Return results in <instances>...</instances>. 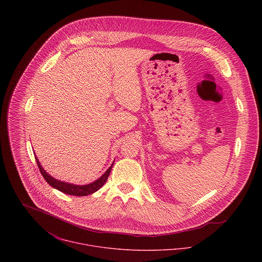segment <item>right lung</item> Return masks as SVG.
<instances>
[{
    "label": "right lung",
    "mask_w": 262,
    "mask_h": 262,
    "mask_svg": "<svg viewBox=\"0 0 262 262\" xmlns=\"http://www.w3.org/2000/svg\"><path fill=\"white\" fill-rule=\"evenodd\" d=\"M35 159H36V162H37L38 168L41 172V174L43 176L44 180L54 188L67 193V194H72V195H78V196H82V195H88V194H91L95 191H97L98 189H100L101 187H103L105 185V183L107 182L108 180V177L110 176V172H111V169H112L113 162L111 164V166L108 168V170L100 178L98 179L97 181L89 184V185H84V186H76L74 184H69V183H64V182H60L54 178H52L51 176H49L45 170L44 168L41 166L39 160L37 159V157L35 156Z\"/></svg>",
    "instance_id": "obj_1"
}]
</instances>
